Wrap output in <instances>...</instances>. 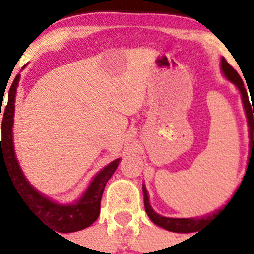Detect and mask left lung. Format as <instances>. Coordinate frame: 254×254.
Listing matches in <instances>:
<instances>
[{
    "label": "left lung",
    "mask_w": 254,
    "mask_h": 254,
    "mask_svg": "<svg viewBox=\"0 0 254 254\" xmlns=\"http://www.w3.org/2000/svg\"><path fill=\"white\" fill-rule=\"evenodd\" d=\"M221 69H223V73L227 76V78L229 79L230 82L238 87L239 92L242 95V100H243V105H244V110H246L247 114V119H248V127H250V139H251V152L254 149V106L253 102L251 105L250 99H248V95H247V90L244 88L243 81H242L241 76L238 74V72L232 67V65L225 61V58H221ZM254 109V111H252V109ZM251 158H252V153H251ZM250 158V161H251ZM238 191V190H237ZM143 193H144V207H145V211H147L148 216L150 218V220L153 221L154 224L159 225L163 229L170 230V232H175V233H192L196 232V230L200 229L202 225H205L206 223H209L210 220H212V218L219 214L221 210H219L218 212H214L212 215H207L205 218L201 219H177V218H164V216H161L159 214L154 211V210L150 207L149 205V198H148V192L145 187H143ZM237 193V192H235ZM233 198V197H232ZM230 202V201H229Z\"/></svg>",
    "instance_id": "left-lung-1"
}]
</instances>
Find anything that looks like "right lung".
Returning a JSON list of instances; mask_svg holds the SVG:
<instances>
[{"label": "right lung", "instance_id": "obj_1", "mask_svg": "<svg viewBox=\"0 0 254 254\" xmlns=\"http://www.w3.org/2000/svg\"><path fill=\"white\" fill-rule=\"evenodd\" d=\"M20 74L15 77L8 91V102L4 107L2 119V143H1V175L2 170L11 178L13 186L31 212L42 219L48 227L59 233L78 232L90 227L100 215L101 197L109 178L118 168L120 159H115L106 166L95 180L91 182L83 197L73 205H59L39 193L22 175L16 161L12 141L13 111H15V93L19 84Z\"/></svg>", "mask_w": 254, "mask_h": 254}]
</instances>
